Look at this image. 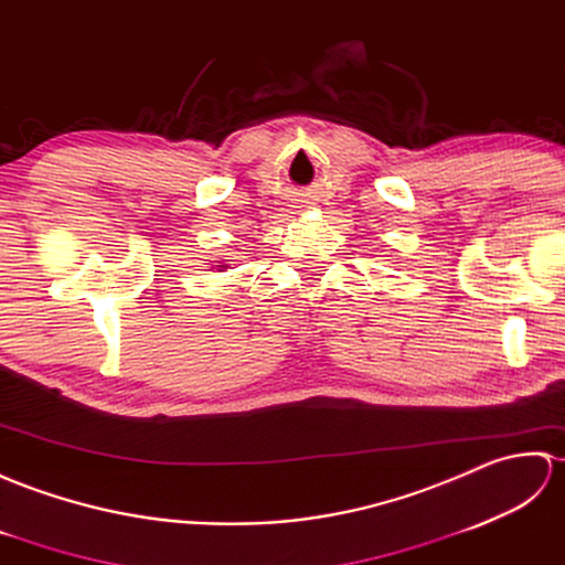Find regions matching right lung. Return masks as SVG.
<instances>
[{
  "mask_svg": "<svg viewBox=\"0 0 565 565\" xmlns=\"http://www.w3.org/2000/svg\"><path fill=\"white\" fill-rule=\"evenodd\" d=\"M220 268H227V266H220Z\"/></svg>",
  "mask_w": 565,
  "mask_h": 565,
  "instance_id": "1",
  "label": "right lung"
}]
</instances>
